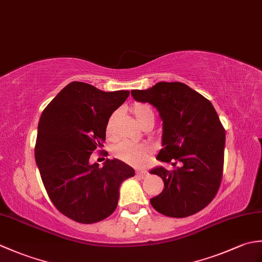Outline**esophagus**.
<instances>
[{
	"instance_id": "obj_1",
	"label": "esophagus",
	"mask_w": 262,
	"mask_h": 262,
	"mask_svg": "<svg viewBox=\"0 0 262 262\" xmlns=\"http://www.w3.org/2000/svg\"><path fill=\"white\" fill-rule=\"evenodd\" d=\"M148 171H138L137 172V176L140 177V178H142V179H145V178H147L148 177Z\"/></svg>"
}]
</instances>
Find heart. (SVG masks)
<instances>
[{"mask_svg": "<svg viewBox=\"0 0 262 262\" xmlns=\"http://www.w3.org/2000/svg\"><path fill=\"white\" fill-rule=\"evenodd\" d=\"M130 113L134 116L137 124L142 126L143 128L147 125H152L154 122V111L146 103L137 102L132 105ZM117 115L113 114L108 120L107 125H105V132L107 135L111 137L115 133V126H116ZM114 155L119 159L120 161L134 165V166H141L144 163H146V161L152 155L153 149L152 147L147 145V144H135L132 142H120L117 144L114 147Z\"/></svg>", "mask_w": 262, "mask_h": 262, "instance_id": "obj_1", "label": "heart"}]
</instances>
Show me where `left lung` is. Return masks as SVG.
<instances>
[{
	"label": "left lung",
	"instance_id": "obj_1",
	"mask_svg": "<svg viewBox=\"0 0 262 262\" xmlns=\"http://www.w3.org/2000/svg\"><path fill=\"white\" fill-rule=\"evenodd\" d=\"M132 96L153 104L163 120V147L157 159L182 163L171 171L151 170L164 182L151 205L177 219L198 213L214 199L223 177L225 129L213 104L181 82H159L147 90H133Z\"/></svg>",
	"mask_w": 262,
	"mask_h": 262
}]
</instances>
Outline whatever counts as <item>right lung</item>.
<instances>
[{"label":"right lung","mask_w":262,"mask_h":262,"mask_svg":"<svg viewBox=\"0 0 262 262\" xmlns=\"http://www.w3.org/2000/svg\"><path fill=\"white\" fill-rule=\"evenodd\" d=\"M128 96L129 91L104 92L72 82L40 116L35 158L42 183L55 207L77 223H97L113 214L121 182L135 174L116 159L102 168L89 162L103 146L108 118Z\"/></svg>","instance_id":"right-lung-1"}]
</instances>
